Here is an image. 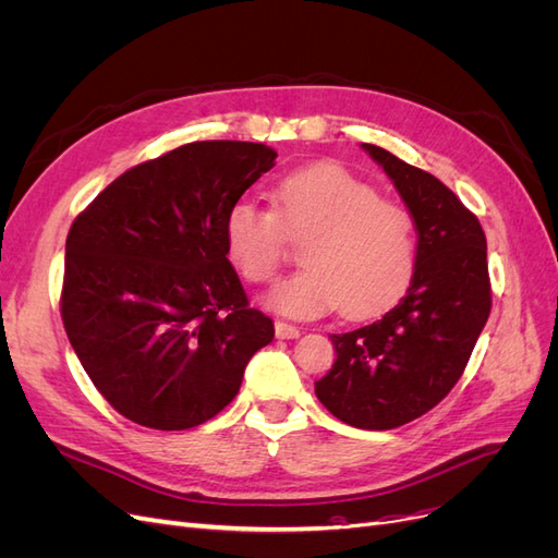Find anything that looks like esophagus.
<instances>
[{
  "mask_svg": "<svg viewBox=\"0 0 558 558\" xmlns=\"http://www.w3.org/2000/svg\"><path fill=\"white\" fill-rule=\"evenodd\" d=\"M275 332L279 340H295V337H300V328L293 324H286V320H277Z\"/></svg>",
  "mask_w": 558,
  "mask_h": 558,
  "instance_id": "34e87169",
  "label": "esophagus"
}]
</instances>
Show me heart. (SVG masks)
Wrapping results in <instances>:
<instances>
[{
    "mask_svg": "<svg viewBox=\"0 0 558 558\" xmlns=\"http://www.w3.org/2000/svg\"><path fill=\"white\" fill-rule=\"evenodd\" d=\"M305 242L298 275L277 283L265 305L283 316L314 318L335 307L369 316L404 293L416 265V223L396 199L379 197L340 165L320 162L281 179L272 209L234 202L226 218L230 258L253 283H269Z\"/></svg>",
    "mask_w": 558,
    "mask_h": 558,
    "instance_id": "obj_1",
    "label": "heart"
}]
</instances>
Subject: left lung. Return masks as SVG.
<instances>
[{
    "instance_id": "1",
    "label": "left lung",
    "mask_w": 558,
    "mask_h": 558,
    "mask_svg": "<svg viewBox=\"0 0 558 558\" xmlns=\"http://www.w3.org/2000/svg\"><path fill=\"white\" fill-rule=\"evenodd\" d=\"M363 148L414 216L416 265L391 312L330 335L337 359L314 388L344 424L391 430L433 410L461 379L492 312V281L477 216L440 179L375 144Z\"/></svg>"
}]
</instances>
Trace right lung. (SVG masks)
<instances>
[{
	"instance_id": "add662e5",
	"label": "right lung",
	"mask_w": 558,
	"mask_h": 558,
	"mask_svg": "<svg viewBox=\"0 0 558 558\" xmlns=\"http://www.w3.org/2000/svg\"><path fill=\"white\" fill-rule=\"evenodd\" d=\"M277 154L193 142L134 165L66 234L60 314L90 381L134 424L185 430L238 396L275 337L228 260L226 218Z\"/></svg>"
}]
</instances>
